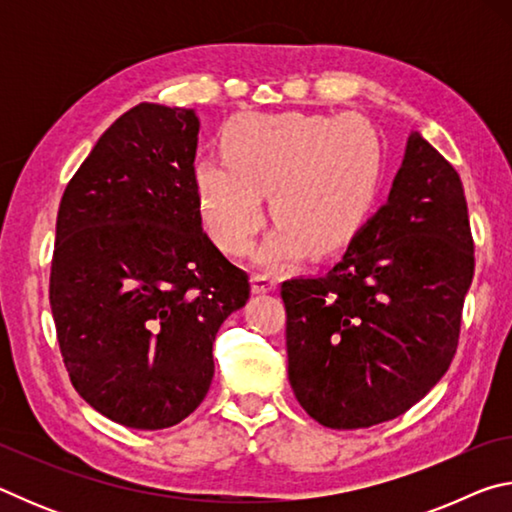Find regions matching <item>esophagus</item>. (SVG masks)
<instances>
[{
  "mask_svg": "<svg viewBox=\"0 0 512 512\" xmlns=\"http://www.w3.org/2000/svg\"><path fill=\"white\" fill-rule=\"evenodd\" d=\"M250 287H253V293H255V296H259V293H271V291H275L277 282L273 280V277L255 275L253 280H250Z\"/></svg>",
  "mask_w": 512,
  "mask_h": 512,
  "instance_id": "esophagus-1",
  "label": "esophagus"
}]
</instances>
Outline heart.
<instances>
[{
  "label": "heart",
  "instance_id": "heart-1",
  "mask_svg": "<svg viewBox=\"0 0 512 512\" xmlns=\"http://www.w3.org/2000/svg\"><path fill=\"white\" fill-rule=\"evenodd\" d=\"M221 158L194 167L207 235L225 255H248L268 194L277 223L257 250L266 268L343 250L368 221L381 178L379 137L363 119L241 115L223 128Z\"/></svg>",
  "mask_w": 512,
  "mask_h": 512
}]
</instances>
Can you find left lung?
Masks as SVG:
<instances>
[{
  "mask_svg": "<svg viewBox=\"0 0 512 512\" xmlns=\"http://www.w3.org/2000/svg\"><path fill=\"white\" fill-rule=\"evenodd\" d=\"M474 244L463 183L418 131L386 203L325 275L282 284L289 384L329 429L393 420L445 375Z\"/></svg>",
  "mask_w": 512,
  "mask_h": 512,
  "instance_id": "left-lung-1",
  "label": "left lung"
}]
</instances>
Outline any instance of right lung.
Segmentation results:
<instances>
[{
	"instance_id": "1",
	"label": "right lung",
	"mask_w": 512,
	"mask_h": 512,
	"mask_svg": "<svg viewBox=\"0 0 512 512\" xmlns=\"http://www.w3.org/2000/svg\"><path fill=\"white\" fill-rule=\"evenodd\" d=\"M201 121L144 101L99 137L63 194L49 302L69 379L94 411L167 429L205 400L212 343L250 296L203 232Z\"/></svg>"
}]
</instances>
